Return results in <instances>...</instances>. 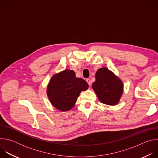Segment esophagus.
Here are the masks:
<instances>
[{
    "mask_svg": "<svg viewBox=\"0 0 158 158\" xmlns=\"http://www.w3.org/2000/svg\"><path fill=\"white\" fill-rule=\"evenodd\" d=\"M86 81H87V82L88 83L89 85H91V80H90L89 79H86Z\"/></svg>",
    "mask_w": 158,
    "mask_h": 158,
    "instance_id": "esophagus-1",
    "label": "esophagus"
}]
</instances>
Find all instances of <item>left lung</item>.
Here are the masks:
<instances>
[{"label": "left lung", "instance_id": "obj_1", "mask_svg": "<svg viewBox=\"0 0 158 158\" xmlns=\"http://www.w3.org/2000/svg\"><path fill=\"white\" fill-rule=\"evenodd\" d=\"M92 87L99 100L107 105L117 104L123 92L122 81L106 67L96 72V81Z\"/></svg>", "mask_w": 158, "mask_h": 158}]
</instances>
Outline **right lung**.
<instances>
[{
  "label": "right lung",
  "mask_w": 158,
  "mask_h": 158,
  "mask_svg": "<svg viewBox=\"0 0 158 158\" xmlns=\"http://www.w3.org/2000/svg\"><path fill=\"white\" fill-rule=\"evenodd\" d=\"M89 85L81 78L76 77L75 73L65 70L52 76L47 93L51 104L58 110L66 111L71 109L82 91H85Z\"/></svg>",
  "instance_id": "right-lung-1"
}]
</instances>
